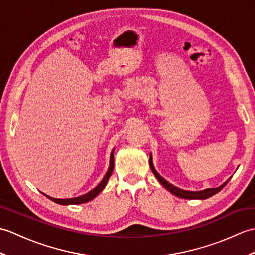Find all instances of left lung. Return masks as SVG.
Returning <instances> with one entry per match:
<instances>
[{
  "mask_svg": "<svg viewBox=\"0 0 255 255\" xmlns=\"http://www.w3.org/2000/svg\"><path fill=\"white\" fill-rule=\"evenodd\" d=\"M150 167L151 170H152L154 176L158 178V181L161 183V185L163 186L164 188H166L167 191H169L170 193H172L173 195H175V196L180 197V198H184V199H206V198H209L211 196H214L215 194H217L218 192H220L221 189H223L226 185L227 183L229 182V180H227L223 185H220L219 187H215V188H206V189H203V191H198V192H192V191H185V189H182V188H178L176 186L173 185V184L167 182L165 178L162 177L158 172H156V170L154 169V165H153V162H152V154L150 153Z\"/></svg>",
  "mask_w": 255,
  "mask_h": 255,
  "instance_id": "8db88e82",
  "label": "left lung"
}]
</instances>
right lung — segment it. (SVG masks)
Instances as JSON below:
<instances>
[{
	"instance_id": "obj_1",
	"label": "right lung",
	"mask_w": 255,
	"mask_h": 255,
	"mask_svg": "<svg viewBox=\"0 0 255 255\" xmlns=\"http://www.w3.org/2000/svg\"><path fill=\"white\" fill-rule=\"evenodd\" d=\"M114 150H115V149H113L112 153H111V156H110V166H108V170L106 172L104 178H103V180L100 182L99 185H97L95 188L92 189V191H90L89 193H86L84 195H81V196H79V197L64 198V199L50 197V196H48V195H46L44 193H42V194H44L45 196L49 198L50 200H52V202H55L57 204H60V205H78V204H84V203L90 202V200L95 198L97 195H99L103 191V189H104V187L106 186L108 180H110V177H111L112 173H113V170H114Z\"/></svg>"
}]
</instances>
